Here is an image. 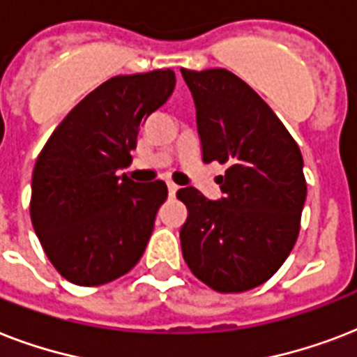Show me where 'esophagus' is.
Segmentation results:
<instances>
[{
	"label": "esophagus",
	"instance_id": "obj_1",
	"mask_svg": "<svg viewBox=\"0 0 357 357\" xmlns=\"http://www.w3.org/2000/svg\"><path fill=\"white\" fill-rule=\"evenodd\" d=\"M179 190V187L176 183H172V181H168V195L170 196H176V192Z\"/></svg>",
	"mask_w": 357,
	"mask_h": 357
}]
</instances>
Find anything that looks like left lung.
Wrapping results in <instances>:
<instances>
[{
  "mask_svg": "<svg viewBox=\"0 0 357 357\" xmlns=\"http://www.w3.org/2000/svg\"><path fill=\"white\" fill-rule=\"evenodd\" d=\"M196 107L204 162L226 165L222 198L178 190L187 206L181 252L198 280L218 293L265 283L291 254L300 231L304 159L274 111L224 68H181Z\"/></svg>",
  "mask_w": 357,
  "mask_h": 357,
  "instance_id": "left-lung-1",
  "label": "left lung"
}]
</instances>
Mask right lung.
Instances as JSON below:
<instances>
[{"label": "right lung", "instance_id": "obj_1", "mask_svg": "<svg viewBox=\"0 0 357 357\" xmlns=\"http://www.w3.org/2000/svg\"><path fill=\"white\" fill-rule=\"evenodd\" d=\"M174 86L170 68L111 77L70 111L42 148L31 181V222L68 282H113L144 254L167 183H139L119 172L131 162L140 126Z\"/></svg>", "mask_w": 357, "mask_h": 357}]
</instances>
